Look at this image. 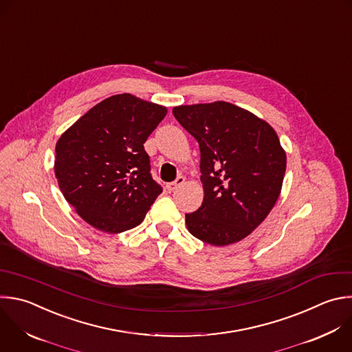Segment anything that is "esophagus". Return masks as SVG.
<instances>
[{"mask_svg":"<svg viewBox=\"0 0 352 352\" xmlns=\"http://www.w3.org/2000/svg\"><path fill=\"white\" fill-rule=\"evenodd\" d=\"M185 182V178L182 177V175H179L174 182H168L167 185H166V189L168 190V192H173V190H175L179 185H182Z\"/></svg>","mask_w":352,"mask_h":352,"instance_id":"esophagus-1","label":"esophagus"}]
</instances>
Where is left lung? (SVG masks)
Masks as SVG:
<instances>
[{"mask_svg":"<svg viewBox=\"0 0 352 352\" xmlns=\"http://www.w3.org/2000/svg\"><path fill=\"white\" fill-rule=\"evenodd\" d=\"M173 114L200 148L204 197L185 214L188 230L212 246L242 241L265 219L282 189L286 153L276 133L222 100L177 106Z\"/></svg>","mask_w":352,"mask_h":352,"instance_id":"1","label":"left lung"}]
</instances>
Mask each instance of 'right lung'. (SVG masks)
Listing matches in <instances>:
<instances>
[{
	"label": "right lung",
	"mask_w": 352,
	"mask_h": 352,
	"mask_svg": "<svg viewBox=\"0 0 352 352\" xmlns=\"http://www.w3.org/2000/svg\"><path fill=\"white\" fill-rule=\"evenodd\" d=\"M164 106L131 94L88 110L58 141L55 175L70 206L91 226L120 233L140 225L163 188L152 178L144 144Z\"/></svg>",
	"instance_id": "right-lung-1"
}]
</instances>
